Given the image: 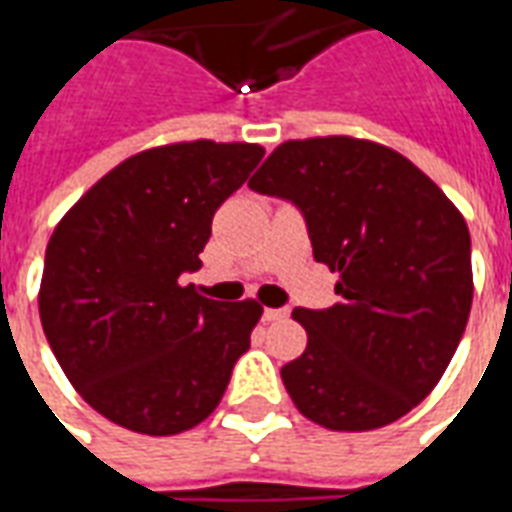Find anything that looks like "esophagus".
Returning <instances> with one entry per match:
<instances>
[{"instance_id": "esophagus-1", "label": "esophagus", "mask_w": 512, "mask_h": 512, "mask_svg": "<svg viewBox=\"0 0 512 512\" xmlns=\"http://www.w3.org/2000/svg\"><path fill=\"white\" fill-rule=\"evenodd\" d=\"M289 317V308H264V322H281Z\"/></svg>"}]
</instances>
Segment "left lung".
<instances>
[{"label":"left lung","instance_id":"obj_1","mask_svg":"<svg viewBox=\"0 0 512 512\" xmlns=\"http://www.w3.org/2000/svg\"><path fill=\"white\" fill-rule=\"evenodd\" d=\"M306 220L314 259L339 273L331 308H295L308 333L281 369L328 430L397 422L433 391L471 311L466 220L413 162L353 137L289 140L248 181Z\"/></svg>","mask_w":512,"mask_h":512}]
</instances>
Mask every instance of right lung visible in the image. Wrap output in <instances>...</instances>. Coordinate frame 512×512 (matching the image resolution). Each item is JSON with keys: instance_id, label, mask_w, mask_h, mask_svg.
Returning a JSON list of instances; mask_svg holds the SVG:
<instances>
[{"instance_id": "obj_1", "label": "right lung", "mask_w": 512, "mask_h": 512, "mask_svg": "<svg viewBox=\"0 0 512 512\" xmlns=\"http://www.w3.org/2000/svg\"><path fill=\"white\" fill-rule=\"evenodd\" d=\"M262 157V146L212 140L151 148L93 184L54 228L43 333L65 378L110 422L176 436L223 400L262 306H220L179 278L201 270L212 217Z\"/></svg>"}]
</instances>
